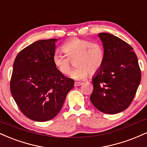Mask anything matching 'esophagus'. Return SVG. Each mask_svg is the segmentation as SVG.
Instances as JSON below:
<instances>
[{
    "label": "esophagus",
    "instance_id": "1",
    "mask_svg": "<svg viewBox=\"0 0 147 147\" xmlns=\"http://www.w3.org/2000/svg\"><path fill=\"white\" fill-rule=\"evenodd\" d=\"M82 84H83L82 82H75V84H74V86H75V87H77V86H79L82 85Z\"/></svg>",
    "mask_w": 147,
    "mask_h": 147
}]
</instances>
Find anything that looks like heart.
Instances as JSON below:
<instances>
[{
  "label": "heart",
  "instance_id": "heart-1",
  "mask_svg": "<svg viewBox=\"0 0 147 147\" xmlns=\"http://www.w3.org/2000/svg\"><path fill=\"white\" fill-rule=\"evenodd\" d=\"M62 51L65 56L56 53L52 57L54 66L61 75L70 74L72 63L76 67L71 72L72 78L80 80L88 75H93L99 71L104 62V51L102 46L97 43L91 42L85 38L74 37L62 45Z\"/></svg>",
  "mask_w": 147,
  "mask_h": 147
}]
</instances>
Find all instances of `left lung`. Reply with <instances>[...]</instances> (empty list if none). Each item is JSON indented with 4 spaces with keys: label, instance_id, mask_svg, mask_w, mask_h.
<instances>
[{
    "label": "left lung",
    "instance_id": "left-lung-1",
    "mask_svg": "<svg viewBox=\"0 0 147 147\" xmlns=\"http://www.w3.org/2000/svg\"><path fill=\"white\" fill-rule=\"evenodd\" d=\"M103 43L104 62L92 78L90 101L106 114H116L132 102L141 81V70L133 48L121 38L109 33H99Z\"/></svg>",
    "mask_w": 147,
    "mask_h": 147
}]
</instances>
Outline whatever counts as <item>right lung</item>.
<instances>
[{"label": "right lung", "mask_w": 147, "mask_h": 147, "mask_svg": "<svg viewBox=\"0 0 147 147\" xmlns=\"http://www.w3.org/2000/svg\"><path fill=\"white\" fill-rule=\"evenodd\" d=\"M57 38L39 40L22 50L15 59L10 91L18 107L32 120L45 122L56 117L74 80L54 66Z\"/></svg>", "instance_id": "obj_1"}]
</instances>
